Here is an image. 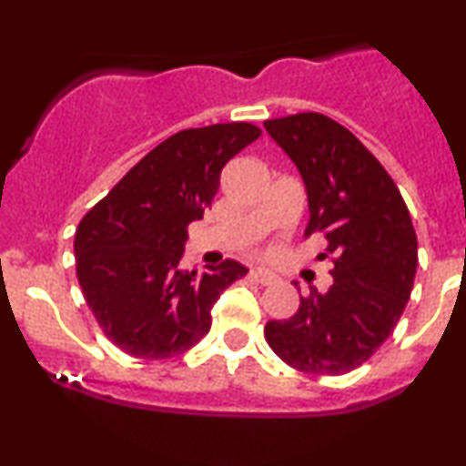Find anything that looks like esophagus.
<instances>
[{
  "label": "esophagus",
  "instance_id": "esophagus-1",
  "mask_svg": "<svg viewBox=\"0 0 466 466\" xmlns=\"http://www.w3.org/2000/svg\"><path fill=\"white\" fill-rule=\"evenodd\" d=\"M251 274L258 278V280L263 282V285H271V282H276V278H278L274 271L265 269V267H254V269H251Z\"/></svg>",
  "mask_w": 466,
  "mask_h": 466
}]
</instances>
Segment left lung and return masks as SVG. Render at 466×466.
Segmentation results:
<instances>
[{"instance_id": "1", "label": "left lung", "mask_w": 466, "mask_h": 466, "mask_svg": "<svg viewBox=\"0 0 466 466\" xmlns=\"http://www.w3.org/2000/svg\"><path fill=\"white\" fill-rule=\"evenodd\" d=\"M265 131L296 164L309 201L304 237L322 232L333 256L329 291L300 298L289 319H271L265 339L300 372L344 374L392 335L419 265L403 197L377 157L322 114L267 120Z\"/></svg>"}]
</instances>
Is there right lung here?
<instances>
[{
    "mask_svg": "<svg viewBox=\"0 0 466 466\" xmlns=\"http://www.w3.org/2000/svg\"><path fill=\"white\" fill-rule=\"evenodd\" d=\"M258 136L248 122L175 133L78 223L80 289L103 333L127 355L168 360L192 349L210 330L218 296L248 274L237 260L206 274L181 269L179 260L186 228L215 199L223 166Z\"/></svg>",
    "mask_w": 466,
    "mask_h": 466,
    "instance_id": "obj_1",
    "label": "right lung"
}]
</instances>
